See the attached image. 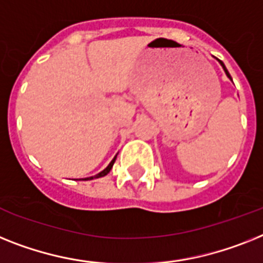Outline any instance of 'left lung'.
Masks as SVG:
<instances>
[{"instance_id":"obj_1","label":"left lung","mask_w":263,"mask_h":263,"mask_svg":"<svg viewBox=\"0 0 263 263\" xmlns=\"http://www.w3.org/2000/svg\"><path fill=\"white\" fill-rule=\"evenodd\" d=\"M219 63H220V64H222V67H223V69H224V72H226V75H227V77L230 78V79H231V77H230V73H229V71H227V68H226L224 67V64H223V62H220V60H219ZM233 80V79H231Z\"/></svg>"}]
</instances>
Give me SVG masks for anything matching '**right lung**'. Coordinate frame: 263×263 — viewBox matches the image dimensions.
<instances>
[{"mask_svg": "<svg viewBox=\"0 0 263 263\" xmlns=\"http://www.w3.org/2000/svg\"><path fill=\"white\" fill-rule=\"evenodd\" d=\"M116 158H117V156H116V157H114V158H112L111 162H110V164H108V165H107V168L103 169L102 172H99V173H98V175L91 176V177H87V179H83V180H92V179H98V177H103V176H106L108 172H110V171H111L112 165H114V162H116Z\"/></svg>", "mask_w": 263, "mask_h": 263, "instance_id": "1", "label": "right lung"}]
</instances>
